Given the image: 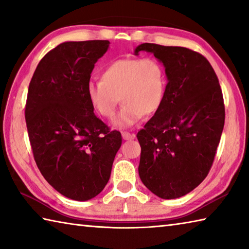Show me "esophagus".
Instances as JSON below:
<instances>
[{"label":"esophagus","instance_id":"1","mask_svg":"<svg viewBox=\"0 0 249 249\" xmlns=\"http://www.w3.org/2000/svg\"><path fill=\"white\" fill-rule=\"evenodd\" d=\"M122 137H123L124 140H133V139H135L136 135L130 134V133H128V131H123V133H122Z\"/></svg>","mask_w":249,"mask_h":249}]
</instances>
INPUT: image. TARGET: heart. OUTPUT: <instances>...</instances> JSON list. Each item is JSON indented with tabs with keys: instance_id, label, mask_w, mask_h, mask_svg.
Returning a JSON list of instances; mask_svg holds the SVG:
<instances>
[{
	"instance_id": "b5f03b06",
	"label": "heart",
	"mask_w": 249,
	"mask_h": 249,
	"mask_svg": "<svg viewBox=\"0 0 249 249\" xmlns=\"http://www.w3.org/2000/svg\"><path fill=\"white\" fill-rule=\"evenodd\" d=\"M166 90V73L154 58H122L101 71L100 82H89L86 95L90 106L102 118L112 119L119 97L123 102L114 121L119 128H128L152 115L163 104Z\"/></svg>"
}]
</instances>
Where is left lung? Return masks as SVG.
Listing matches in <instances>:
<instances>
[{
    "label": "left lung",
    "mask_w": 249,
    "mask_h": 249,
    "mask_svg": "<svg viewBox=\"0 0 249 249\" xmlns=\"http://www.w3.org/2000/svg\"><path fill=\"white\" fill-rule=\"evenodd\" d=\"M153 53L167 77L160 108L137 134L141 181L164 199L183 196L208 175L225 125L218 77L201 53L186 47L143 43L135 48Z\"/></svg>",
    "instance_id": "left-lung-1"
}]
</instances>
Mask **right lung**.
I'll use <instances>...</instances> for the list:
<instances>
[{"label":"right lung","mask_w":249,"mask_h":249,"mask_svg":"<svg viewBox=\"0 0 249 249\" xmlns=\"http://www.w3.org/2000/svg\"><path fill=\"white\" fill-rule=\"evenodd\" d=\"M109 41L65 42L38 62L29 85L26 123L43 177L68 198L89 201L104 190L122 136L94 113L86 86Z\"/></svg>","instance_id":"1"}]
</instances>
